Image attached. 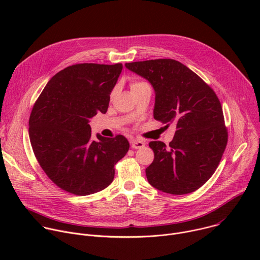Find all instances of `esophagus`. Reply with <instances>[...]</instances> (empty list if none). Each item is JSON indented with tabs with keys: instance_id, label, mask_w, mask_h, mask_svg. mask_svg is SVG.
Listing matches in <instances>:
<instances>
[{
	"instance_id": "esophagus-1",
	"label": "esophagus",
	"mask_w": 260,
	"mask_h": 260,
	"mask_svg": "<svg viewBox=\"0 0 260 260\" xmlns=\"http://www.w3.org/2000/svg\"><path fill=\"white\" fill-rule=\"evenodd\" d=\"M131 144H132V148H134V149H141V148L145 147V142L138 139H133L131 141Z\"/></svg>"
}]
</instances>
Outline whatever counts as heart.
Segmentation results:
<instances>
[{
    "instance_id": "obj_1",
    "label": "heart",
    "mask_w": 260,
    "mask_h": 260,
    "mask_svg": "<svg viewBox=\"0 0 260 260\" xmlns=\"http://www.w3.org/2000/svg\"><path fill=\"white\" fill-rule=\"evenodd\" d=\"M144 85H148V84L143 82V81H133L131 83V89H132V91H135L136 89H138V88H140V87H142Z\"/></svg>"
}]
</instances>
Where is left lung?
<instances>
[{
    "label": "left lung",
    "mask_w": 260,
    "mask_h": 260,
    "mask_svg": "<svg viewBox=\"0 0 260 260\" xmlns=\"http://www.w3.org/2000/svg\"><path fill=\"white\" fill-rule=\"evenodd\" d=\"M155 90L154 119L176 126L169 146L152 141L146 169L153 187L171 194L196 191L216 171L228 144L223 111L215 91L190 69L171 58L126 62Z\"/></svg>",
    "instance_id": "1"
}]
</instances>
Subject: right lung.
<instances>
[{
	"mask_svg": "<svg viewBox=\"0 0 260 260\" xmlns=\"http://www.w3.org/2000/svg\"><path fill=\"white\" fill-rule=\"evenodd\" d=\"M122 63H77L59 71L36 101L28 120L34 154L48 178L75 194L99 192L112 183L114 166L127 153L129 143L91 137L89 119L106 113L110 93Z\"/></svg>",
	"mask_w": 260,
	"mask_h": 260,
	"instance_id": "add662e5",
	"label": "right lung"
}]
</instances>
